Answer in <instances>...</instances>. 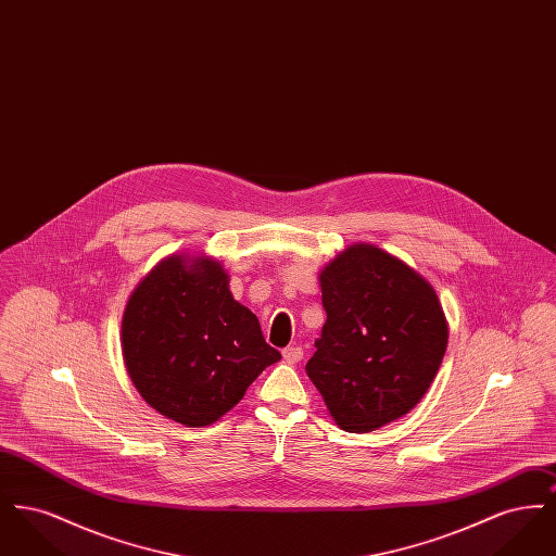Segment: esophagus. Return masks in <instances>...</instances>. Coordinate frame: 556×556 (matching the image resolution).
I'll use <instances>...</instances> for the list:
<instances>
[{
    "label": "esophagus",
    "instance_id": "esophagus-1",
    "mask_svg": "<svg viewBox=\"0 0 556 556\" xmlns=\"http://www.w3.org/2000/svg\"><path fill=\"white\" fill-rule=\"evenodd\" d=\"M283 358H286V363L295 365V363H300V361L304 358V350H302L300 345H288V348L283 350Z\"/></svg>",
    "mask_w": 556,
    "mask_h": 556
}]
</instances>
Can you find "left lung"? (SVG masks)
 Listing matches in <instances>:
<instances>
[{
    "label": "left lung",
    "instance_id": "obj_1",
    "mask_svg": "<svg viewBox=\"0 0 556 556\" xmlns=\"http://www.w3.org/2000/svg\"><path fill=\"white\" fill-rule=\"evenodd\" d=\"M320 291L327 320L306 372L331 417L352 433L396 421L425 396L446 352L435 291L370 243L325 266Z\"/></svg>",
    "mask_w": 556,
    "mask_h": 556
}]
</instances>
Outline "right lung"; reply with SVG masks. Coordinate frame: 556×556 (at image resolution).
<instances>
[{"mask_svg": "<svg viewBox=\"0 0 556 556\" xmlns=\"http://www.w3.org/2000/svg\"><path fill=\"white\" fill-rule=\"evenodd\" d=\"M123 358L132 386L160 415L206 427L281 354L266 344L256 315L233 300L220 263L170 256L129 298Z\"/></svg>", "mask_w": 556, "mask_h": 556, "instance_id": "right-lung-1", "label": "right lung"}]
</instances>
